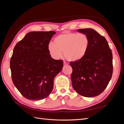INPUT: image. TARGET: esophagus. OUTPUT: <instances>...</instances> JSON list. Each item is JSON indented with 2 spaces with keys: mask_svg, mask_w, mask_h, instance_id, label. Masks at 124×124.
Instances as JSON below:
<instances>
[{
  "mask_svg": "<svg viewBox=\"0 0 124 124\" xmlns=\"http://www.w3.org/2000/svg\"><path fill=\"white\" fill-rule=\"evenodd\" d=\"M68 65V63L65 62H64V65Z\"/></svg>",
  "mask_w": 124,
  "mask_h": 124,
  "instance_id": "1",
  "label": "esophagus"
}]
</instances>
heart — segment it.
<instances>
[{"mask_svg":"<svg viewBox=\"0 0 124 124\" xmlns=\"http://www.w3.org/2000/svg\"><path fill=\"white\" fill-rule=\"evenodd\" d=\"M89 46V39L85 34L66 31L57 36L54 39V43L50 42L48 49L54 58H61L63 52L67 61L77 62L85 57Z\"/></svg>","mask_w":124,"mask_h":124,"instance_id":"obj_1","label":"heart"}]
</instances>
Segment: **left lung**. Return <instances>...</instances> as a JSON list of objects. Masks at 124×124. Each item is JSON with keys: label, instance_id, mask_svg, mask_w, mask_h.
Returning a JSON list of instances; mask_svg holds the SVG:
<instances>
[{"label": "left lung", "instance_id": "obj_1", "mask_svg": "<svg viewBox=\"0 0 124 124\" xmlns=\"http://www.w3.org/2000/svg\"><path fill=\"white\" fill-rule=\"evenodd\" d=\"M89 39V46L81 60L70 62L73 88L79 94L92 98L99 95L106 88L113 72L112 54L107 41L92 29L77 30Z\"/></svg>", "mask_w": 124, "mask_h": 124}]
</instances>
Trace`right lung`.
<instances>
[{
	"label": "right lung",
	"instance_id": "1",
	"mask_svg": "<svg viewBox=\"0 0 124 124\" xmlns=\"http://www.w3.org/2000/svg\"><path fill=\"white\" fill-rule=\"evenodd\" d=\"M56 32L31 31L18 42L10 60L12 79L26 99L38 101L52 93L54 80L63 68L61 60L51 57L48 45Z\"/></svg>",
	"mask_w": 124,
	"mask_h": 124
}]
</instances>
